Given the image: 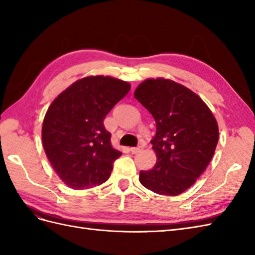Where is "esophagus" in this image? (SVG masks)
Returning a JSON list of instances; mask_svg holds the SVG:
<instances>
[{
    "instance_id": "obj_1",
    "label": "esophagus",
    "mask_w": 255,
    "mask_h": 255,
    "mask_svg": "<svg viewBox=\"0 0 255 255\" xmlns=\"http://www.w3.org/2000/svg\"><path fill=\"white\" fill-rule=\"evenodd\" d=\"M142 149H143L142 146H137V148H130L129 150H130V152H132V153L136 154V153H138V152H140Z\"/></svg>"
}]
</instances>
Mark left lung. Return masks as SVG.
Instances as JSON below:
<instances>
[{
	"instance_id": "left-lung-1",
	"label": "left lung",
	"mask_w": 255,
	"mask_h": 255,
	"mask_svg": "<svg viewBox=\"0 0 255 255\" xmlns=\"http://www.w3.org/2000/svg\"><path fill=\"white\" fill-rule=\"evenodd\" d=\"M134 96L156 123L151 140L156 164L140 171L139 181L155 194L180 195L210 164L219 138L217 120L201 98L172 80L146 79Z\"/></svg>"
}]
</instances>
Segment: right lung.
<instances>
[{
    "label": "right lung",
    "instance_id": "add662e5",
    "mask_svg": "<svg viewBox=\"0 0 255 255\" xmlns=\"http://www.w3.org/2000/svg\"><path fill=\"white\" fill-rule=\"evenodd\" d=\"M130 84L112 76L80 79L54 99L42 123V145L59 179L72 189L109 180L121 152L113 148L104 119Z\"/></svg>",
    "mask_w": 255,
    "mask_h": 255
}]
</instances>
